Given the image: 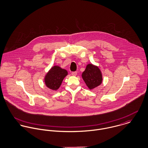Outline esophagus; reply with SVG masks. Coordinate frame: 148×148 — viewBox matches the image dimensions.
<instances>
[{
  "mask_svg": "<svg viewBox=\"0 0 148 148\" xmlns=\"http://www.w3.org/2000/svg\"><path fill=\"white\" fill-rule=\"evenodd\" d=\"M77 72H76V71H75V72H72L71 73V74H72V76H76V75H77Z\"/></svg>",
  "mask_w": 148,
  "mask_h": 148,
  "instance_id": "esophagus-1",
  "label": "esophagus"
}]
</instances>
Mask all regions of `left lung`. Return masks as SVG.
Wrapping results in <instances>:
<instances>
[{
	"instance_id": "left-lung-1",
	"label": "left lung",
	"mask_w": 148,
	"mask_h": 148,
	"mask_svg": "<svg viewBox=\"0 0 148 148\" xmlns=\"http://www.w3.org/2000/svg\"><path fill=\"white\" fill-rule=\"evenodd\" d=\"M82 77L90 89H93L102 83V75L99 68L92 64L87 65L85 70L82 73Z\"/></svg>"
}]
</instances>
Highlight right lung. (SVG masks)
Returning a JSON list of instances; mask_svg holds the SVG:
<instances>
[{
  "mask_svg": "<svg viewBox=\"0 0 148 148\" xmlns=\"http://www.w3.org/2000/svg\"><path fill=\"white\" fill-rule=\"evenodd\" d=\"M67 74L68 72L66 70L58 66H54L46 75L45 77V85L49 89L57 90Z\"/></svg>",
  "mask_w": 148,
  "mask_h": 148,
  "instance_id": "add662e5",
  "label": "right lung"
}]
</instances>
